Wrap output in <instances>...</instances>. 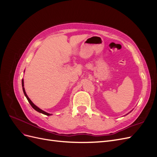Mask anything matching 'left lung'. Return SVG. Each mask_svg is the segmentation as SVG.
Wrapping results in <instances>:
<instances>
[{
    "mask_svg": "<svg viewBox=\"0 0 157 157\" xmlns=\"http://www.w3.org/2000/svg\"><path fill=\"white\" fill-rule=\"evenodd\" d=\"M131 111H130V112H131ZM128 114H126V115H128Z\"/></svg>",
    "mask_w": 157,
    "mask_h": 157,
    "instance_id": "1",
    "label": "left lung"
}]
</instances>
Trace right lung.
I'll return each instance as SVG.
<instances>
[{
    "mask_svg": "<svg viewBox=\"0 0 157 157\" xmlns=\"http://www.w3.org/2000/svg\"><path fill=\"white\" fill-rule=\"evenodd\" d=\"M21 82H22V88H23V93H24L25 96V97H26V98L27 99V100H28V101H29V103H30V105H31V107H32L33 109H34L35 111H36L37 112H39V113H40L44 114V115H47V116H50V115H52V114H50V113H46V112L44 111L43 110H42V109H40L39 107H38L36 105H35V104L33 103L31 101V99H29V98L28 97V96H27V94H26V92H25V88H24V82H23V79H22V80H21Z\"/></svg>",
    "mask_w": 157,
    "mask_h": 157,
    "instance_id": "add662e5",
    "label": "right lung"
}]
</instances>
